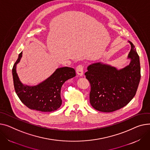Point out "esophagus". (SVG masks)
I'll list each match as a JSON object with an SVG mask.
<instances>
[{
    "label": "esophagus",
    "instance_id": "obj_1",
    "mask_svg": "<svg viewBox=\"0 0 150 150\" xmlns=\"http://www.w3.org/2000/svg\"><path fill=\"white\" fill-rule=\"evenodd\" d=\"M76 74L79 76H83L84 72V66L82 64H79L76 67Z\"/></svg>",
    "mask_w": 150,
    "mask_h": 150
}]
</instances>
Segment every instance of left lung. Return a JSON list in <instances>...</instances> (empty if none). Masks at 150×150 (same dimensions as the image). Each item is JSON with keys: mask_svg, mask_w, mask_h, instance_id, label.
<instances>
[{"mask_svg": "<svg viewBox=\"0 0 150 150\" xmlns=\"http://www.w3.org/2000/svg\"><path fill=\"white\" fill-rule=\"evenodd\" d=\"M128 58L130 63L124 68L116 67L101 63L87 67L86 78L91 84L90 103L96 110L112 112L120 109L134 98L141 79L139 57L134 45Z\"/></svg>", "mask_w": 150, "mask_h": 150, "instance_id": "obj_1", "label": "left lung"}]
</instances>
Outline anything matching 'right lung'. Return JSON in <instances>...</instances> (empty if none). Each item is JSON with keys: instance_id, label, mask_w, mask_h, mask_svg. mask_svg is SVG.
I'll return each instance as SVG.
<instances>
[{"instance_id": "1", "label": "right lung", "mask_w": 150, "mask_h": 150, "mask_svg": "<svg viewBox=\"0 0 150 150\" xmlns=\"http://www.w3.org/2000/svg\"><path fill=\"white\" fill-rule=\"evenodd\" d=\"M22 57L19 54L12 72L16 94L21 101L29 108L43 112L57 110L62 104L61 88L64 82L76 76L75 69L69 67L58 68L46 80L37 86L23 84L16 72V66Z\"/></svg>"}]
</instances>
